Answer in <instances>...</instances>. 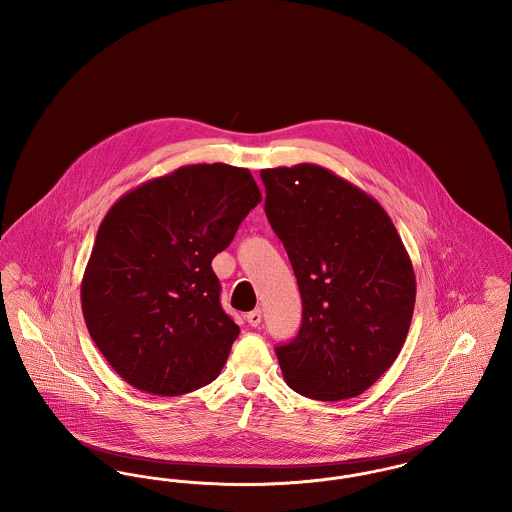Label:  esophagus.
<instances>
[{"label":"esophagus","mask_w":512,"mask_h":512,"mask_svg":"<svg viewBox=\"0 0 512 512\" xmlns=\"http://www.w3.org/2000/svg\"><path fill=\"white\" fill-rule=\"evenodd\" d=\"M247 318V322H249V326H253V328H257L259 324H261V320H263V313L259 311V309H255V311H251V313H247L245 315Z\"/></svg>","instance_id":"obj_1"}]
</instances>
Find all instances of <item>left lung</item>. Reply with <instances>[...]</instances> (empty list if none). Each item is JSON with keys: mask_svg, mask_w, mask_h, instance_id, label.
<instances>
[{"mask_svg": "<svg viewBox=\"0 0 512 512\" xmlns=\"http://www.w3.org/2000/svg\"><path fill=\"white\" fill-rule=\"evenodd\" d=\"M261 178L303 301L299 334L276 347L284 380L317 401L357 397L407 340L411 257L384 207L338 174L301 163L263 169Z\"/></svg>", "mask_w": 512, "mask_h": 512, "instance_id": "obj_1", "label": "left lung"}]
</instances>
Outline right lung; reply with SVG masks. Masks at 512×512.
<instances>
[{
  "mask_svg": "<svg viewBox=\"0 0 512 512\" xmlns=\"http://www.w3.org/2000/svg\"><path fill=\"white\" fill-rule=\"evenodd\" d=\"M261 199L247 169L186 165L122 195L101 220L82 315L132 388L174 397L219 376L240 328L220 307L211 261Z\"/></svg>",
  "mask_w": 512,
  "mask_h": 512,
  "instance_id": "obj_1",
  "label": "right lung"
}]
</instances>
